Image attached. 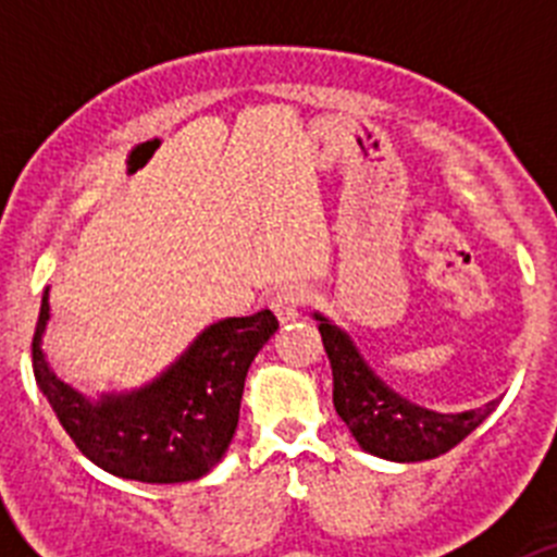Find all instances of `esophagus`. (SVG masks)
Here are the masks:
<instances>
[{
	"mask_svg": "<svg viewBox=\"0 0 557 557\" xmlns=\"http://www.w3.org/2000/svg\"><path fill=\"white\" fill-rule=\"evenodd\" d=\"M307 298L309 289L304 287V284H284V287L275 289L273 298H270V309H273L278 321L289 323L298 318V309L307 304Z\"/></svg>",
	"mask_w": 557,
	"mask_h": 557,
	"instance_id": "1",
	"label": "esophagus"
}]
</instances>
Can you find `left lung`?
I'll return each instance as SVG.
<instances>
[{"label": "left lung", "mask_w": 557, "mask_h": 557, "mask_svg": "<svg viewBox=\"0 0 557 557\" xmlns=\"http://www.w3.org/2000/svg\"><path fill=\"white\" fill-rule=\"evenodd\" d=\"M314 321L332 362L334 410L346 421L357 444L371 455L396 462H418L446 455L499 405L496 398L485 407L466 412H435L412 405L371 371L343 329L318 312Z\"/></svg>", "instance_id": "obj_1"}]
</instances>
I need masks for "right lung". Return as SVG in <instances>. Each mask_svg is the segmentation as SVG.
<instances>
[{
	"instance_id": "right-lung-1",
	"label": "right lung",
	"mask_w": 557,
	"mask_h": 557,
	"mask_svg": "<svg viewBox=\"0 0 557 557\" xmlns=\"http://www.w3.org/2000/svg\"><path fill=\"white\" fill-rule=\"evenodd\" d=\"M47 321L49 289H44L33 337L38 387L88 460L108 474L139 482L200 480L223 460L250 362L278 329L270 309L211 323L145 387L102 393L91 401L49 368L41 348Z\"/></svg>"
}]
</instances>
